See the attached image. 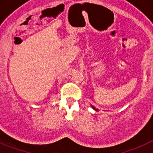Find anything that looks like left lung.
<instances>
[{"mask_svg": "<svg viewBox=\"0 0 153 153\" xmlns=\"http://www.w3.org/2000/svg\"><path fill=\"white\" fill-rule=\"evenodd\" d=\"M92 106V108L93 109V110H97V109H96V108H95V107H94V106Z\"/></svg>", "mask_w": 153, "mask_h": 153, "instance_id": "8db88e82", "label": "left lung"}]
</instances>
